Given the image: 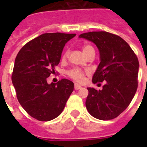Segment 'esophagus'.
<instances>
[{"instance_id":"esophagus-1","label":"esophagus","mask_w":147,"mask_h":147,"mask_svg":"<svg viewBox=\"0 0 147 147\" xmlns=\"http://www.w3.org/2000/svg\"><path fill=\"white\" fill-rule=\"evenodd\" d=\"M81 88H82L81 85H78V84H75L74 85V89L75 90H80Z\"/></svg>"}]
</instances>
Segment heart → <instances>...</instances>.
Here are the masks:
<instances>
[{
    "label": "heart",
    "mask_w": 147,
    "mask_h": 147,
    "mask_svg": "<svg viewBox=\"0 0 147 147\" xmlns=\"http://www.w3.org/2000/svg\"><path fill=\"white\" fill-rule=\"evenodd\" d=\"M94 50L93 48L92 47L91 45H85L83 46L82 48V51H83V53L87 55L88 53L90 51H93ZM67 52H65L63 54L62 57V60H65V59L67 58ZM86 71H83V70L80 69L79 67H74V68H73V69L70 70L67 73V74L71 79H73L74 80H75L76 82H82L84 81L85 80V74Z\"/></svg>",
    "instance_id": "b5f03b06"
}]
</instances>
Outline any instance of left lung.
Segmentation results:
<instances>
[{
    "label": "left lung",
    "mask_w": 147,
    "mask_h": 147,
    "mask_svg": "<svg viewBox=\"0 0 147 147\" xmlns=\"http://www.w3.org/2000/svg\"><path fill=\"white\" fill-rule=\"evenodd\" d=\"M80 37L93 42L99 51L100 63L93 83L106 81L101 90L88 88L87 110L99 120L115 119L129 106L137 90V56L125 40L113 34L92 32L82 34Z\"/></svg>",
    "instance_id": "left-lung-1"
}]
</instances>
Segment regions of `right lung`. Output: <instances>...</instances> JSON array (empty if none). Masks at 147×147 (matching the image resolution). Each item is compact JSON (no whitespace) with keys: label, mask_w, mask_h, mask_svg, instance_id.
I'll list each match as a JSON object with an SVG mask.
<instances>
[{"label":"right lung","mask_w":147,"mask_h":147,"mask_svg":"<svg viewBox=\"0 0 147 147\" xmlns=\"http://www.w3.org/2000/svg\"><path fill=\"white\" fill-rule=\"evenodd\" d=\"M76 34L45 33L27 42L18 52L11 80L18 102L34 119L49 121L61 114L74 90L66 79L48 84L66 42Z\"/></svg>","instance_id":"add662e5"}]
</instances>
